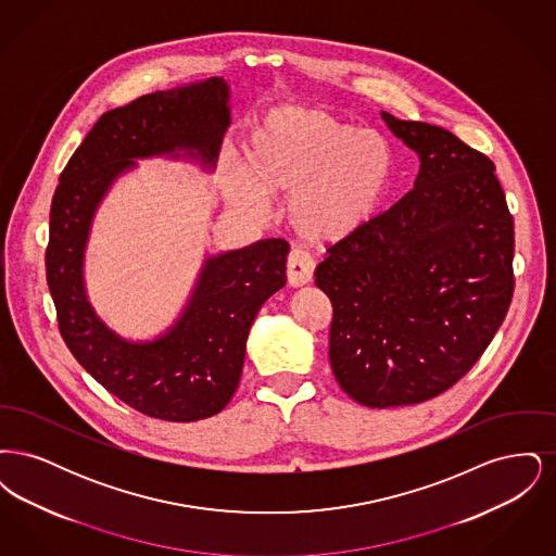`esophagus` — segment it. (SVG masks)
Here are the masks:
<instances>
[{
	"mask_svg": "<svg viewBox=\"0 0 556 556\" xmlns=\"http://www.w3.org/2000/svg\"><path fill=\"white\" fill-rule=\"evenodd\" d=\"M315 273V261L302 252V250H291L288 256V283L291 288H302L313 279Z\"/></svg>",
	"mask_w": 556,
	"mask_h": 556,
	"instance_id": "1",
	"label": "esophagus"
}]
</instances>
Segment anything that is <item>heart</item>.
Instances as JSON below:
<instances>
[{"instance_id": "1", "label": "heart", "mask_w": 556, "mask_h": 556, "mask_svg": "<svg viewBox=\"0 0 556 556\" xmlns=\"http://www.w3.org/2000/svg\"><path fill=\"white\" fill-rule=\"evenodd\" d=\"M394 173L390 141L320 110L283 108L250 132L245 166L225 179L229 204L252 218L268 198L290 195L291 227L308 241L333 243L365 229L381 208Z\"/></svg>"}]
</instances>
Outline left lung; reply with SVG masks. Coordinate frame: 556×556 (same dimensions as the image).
Returning a JSON list of instances; mask_svg holds the SVG:
<instances>
[{"label": "left lung", "mask_w": 556, "mask_h": 556, "mask_svg": "<svg viewBox=\"0 0 556 556\" xmlns=\"http://www.w3.org/2000/svg\"><path fill=\"white\" fill-rule=\"evenodd\" d=\"M381 118L419 156L415 187L315 270L333 306L331 369L369 408L452 388L496 336L515 288L513 216L492 160L442 127Z\"/></svg>", "instance_id": "obj_1"}]
</instances>
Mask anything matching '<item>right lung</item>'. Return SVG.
I'll return each mask as SVG.
<instances>
[{
    "label": "right lung",
    "instance_id": "1",
    "mask_svg": "<svg viewBox=\"0 0 556 556\" xmlns=\"http://www.w3.org/2000/svg\"><path fill=\"white\" fill-rule=\"evenodd\" d=\"M231 125L229 83L211 77L110 110L60 175L50 211L46 273L58 325L80 367L135 410L173 424L220 413L238 390L250 327L286 286L290 243L261 239L208 256L179 318L154 340L110 329L85 290V250L110 187L137 160H193L214 170Z\"/></svg>",
    "mask_w": 556,
    "mask_h": 556
}]
</instances>
